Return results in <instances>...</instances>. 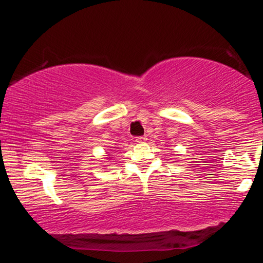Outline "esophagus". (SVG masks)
Segmentation results:
<instances>
[{"label": "esophagus", "mask_w": 263, "mask_h": 263, "mask_svg": "<svg viewBox=\"0 0 263 263\" xmlns=\"http://www.w3.org/2000/svg\"><path fill=\"white\" fill-rule=\"evenodd\" d=\"M147 140V136H138V138L135 139L136 142H145Z\"/></svg>", "instance_id": "obj_1"}]
</instances>
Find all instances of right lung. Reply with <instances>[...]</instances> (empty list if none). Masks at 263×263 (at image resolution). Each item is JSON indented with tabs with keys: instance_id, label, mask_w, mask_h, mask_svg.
Segmentation results:
<instances>
[{
	"instance_id": "obj_1",
	"label": "right lung",
	"mask_w": 263,
	"mask_h": 263,
	"mask_svg": "<svg viewBox=\"0 0 263 263\" xmlns=\"http://www.w3.org/2000/svg\"><path fill=\"white\" fill-rule=\"evenodd\" d=\"M109 156H111V154H109ZM107 159H110V158H107Z\"/></svg>"
}]
</instances>
